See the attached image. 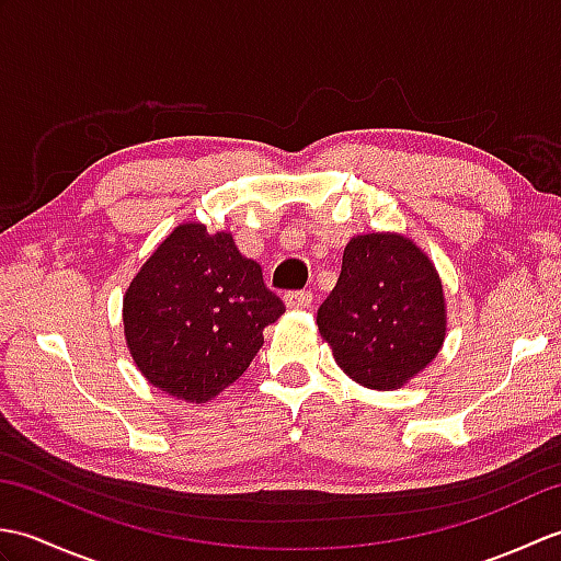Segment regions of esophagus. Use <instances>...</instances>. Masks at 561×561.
I'll list each match as a JSON object with an SVG mask.
<instances>
[{
  "instance_id": "esophagus-1",
  "label": "esophagus",
  "mask_w": 561,
  "mask_h": 561,
  "mask_svg": "<svg viewBox=\"0 0 561 561\" xmlns=\"http://www.w3.org/2000/svg\"><path fill=\"white\" fill-rule=\"evenodd\" d=\"M284 304L287 308H308L313 304V294L311 291H287L284 294Z\"/></svg>"
}]
</instances>
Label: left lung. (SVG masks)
I'll return each mask as SVG.
<instances>
[{"label":"left lung","instance_id":"obj_1","mask_svg":"<svg viewBox=\"0 0 561 561\" xmlns=\"http://www.w3.org/2000/svg\"><path fill=\"white\" fill-rule=\"evenodd\" d=\"M316 320L344 374L371 390H396L432 364L446 340L444 284L410 238L354 236Z\"/></svg>","mask_w":561,"mask_h":561}]
</instances>
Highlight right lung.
I'll return each mask as SVG.
<instances>
[{
  "instance_id": "1",
  "label": "right lung",
  "mask_w": 561,
  "mask_h": 561,
  "mask_svg": "<svg viewBox=\"0 0 561 561\" xmlns=\"http://www.w3.org/2000/svg\"><path fill=\"white\" fill-rule=\"evenodd\" d=\"M284 304L233 236L205 224L175 226L129 284L123 323L129 354L151 386L209 402L236 383Z\"/></svg>"
}]
</instances>
